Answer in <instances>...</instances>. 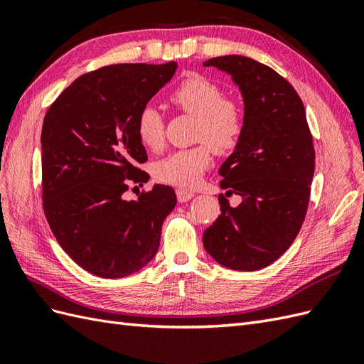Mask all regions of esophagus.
Returning <instances> with one entry per match:
<instances>
[{"instance_id":"1","label":"esophagus","mask_w":364,"mask_h":364,"mask_svg":"<svg viewBox=\"0 0 364 364\" xmlns=\"http://www.w3.org/2000/svg\"><path fill=\"white\" fill-rule=\"evenodd\" d=\"M193 195H195V193H193L192 191H188V189H184V188L176 189V198H178L180 203L189 201V200L193 197Z\"/></svg>"}]
</instances>
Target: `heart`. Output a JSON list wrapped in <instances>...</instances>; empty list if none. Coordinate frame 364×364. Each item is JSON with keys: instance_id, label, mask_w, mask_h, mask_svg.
<instances>
[{"instance_id": "b5f03b06", "label": "heart", "mask_w": 364, "mask_h": 364, "mask_svg": "<svg viewBox=\"0 0 364 364\" xmlns=\"http://www.w3.org/2000/svg\"><path fill=\"white\" fill-rule=\"evenodd\" d=\"M169 102L184 114L195 117L197 146L171 152L154 164L158 181L191 188L210 164V149L220 155L234 151L247 126V107L241 100L226 97L217 81L201 73H189L169 93ZM136 135L149 151L164 146V119L152 106H144L136 117Z\"/></svg>"}]
</instances>
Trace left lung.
Masks as SVG:
<instances>
[{"instance_id":"8db88e82","label":"left lung","mask_w":364,"mask_h":364,"mask_svg":"<svg viewBox=\"0 0 364 364\" xmlns=\"http://www.w3.org/2000/svg\"><path fill=\"white\" fill-rule=\"evenodd\" d=\"M204 66L230 73L243 93L247 126L221 164L220 188L244 198L203 234L204 249L235 271H258L291 247L306 217L315 169L312 134L303 101L291 82L266 64L241 55L210 58Z\"/></svg>"}]
</instances>
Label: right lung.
I'll return each instance as SVG.
<instances>
[{
  "label": "right lung",
  "mask_w": 364,
  "mask_h": 364,
  "mask_svg": "<svg viewBox=\"0 0 364 364\" xmlns=\"http://www.w3.org/2000/svg\"><path fill=\"white\" fill-rule=\"evenodd\" d=\"M175 70V61L100 68L78 77L46 112L44 215L64 252L97 277H127L151 262L176 204L164 184L124 198L130 186L149 180L138 167L147 154L136 117Z\"/></svg>",
  "instance_id": "right-lung-1"
}]
</instances>
